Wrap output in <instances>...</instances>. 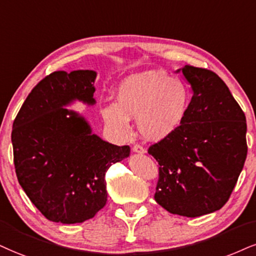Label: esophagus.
Masks as SVG:
<instances>
[{
	"instance_id": "obj_1",
	"label": "esophagus",
	"mask_w": 256,
	"mask_h": 256,
	"mask_svg": "<svg viewBox=\"0 0 256 256\" xmlns=\"http://www.w3.org/2000/svg\"><path fill=\"white\" fill-rule=\"evenodd\" d=\"M132 150H133L134 153H138V154H144V153H146V150H144L142 146H140V144H134Z\"/></svg>"
}]
</instances>
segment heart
<instances>
[{"mask_svg":"<svg viewBox=\"0 0 256 256\" xmlns=\"http://www.w3.org/2000/svg\"><path fill=\"white\" fill-rule=\"evenodd\" d=\"M118 103L102 109L104 122L118 138L130 130V118H136L140 136L159 142L180 127L188 109V92L184 84L160 71H144L128 76L116 90Z\"/></svg>","mask_w":256,"mask_h":256,"instance_id":"1","label":"heart"}]
</instances>
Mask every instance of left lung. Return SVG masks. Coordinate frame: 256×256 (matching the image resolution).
<instances>
[{
    "label": "left lung",
    "instance_id": "1",
    "mask_svg": "<svg viewBox=\"0 0 256 256\" xmlns=\"http://www.w3.org/2000/svg\"><path fill=\"white\" fill-rule=\"evenodd\" d=\"M192 98L172 135L150 147L159 162L154 200L174 215L198 217L229 200L247 158L246 116L215 72L185 65Z\"/></svg>",
    "mask_w": 256,
    "mask_h": 256
}]
</instances>
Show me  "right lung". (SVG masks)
Wrapping results in <instances>:
<instances>
[{
  "mask_svg": "<svg viewBox=\"0 0 256 256\" xmlns=\"http://www.w3.org/2000/svg\"><path fill=\"white\" fill-rule=\"evenodd\" d=\"M97 72H53L32 90L12 132L18 180L38 210L52 222L74 224L92 218L106 203V172L129 156L92 133L89 121L68 109L96 104Z\"/></svg>",
  "mask_w": 256,
  "mask_h": 256,
  "instance_id": "1",
  "label": "right lung"
}]
</instances>
